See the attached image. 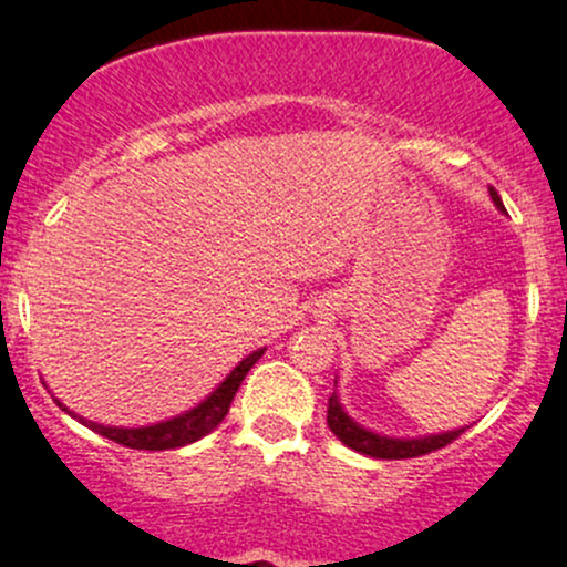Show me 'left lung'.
<instances>
[{"label": "left lung", "instance_id": "left-lung-1", "mask_svg": "<svg viewBox=\"0 0 567 567\" xmlns=\"http://www.w3.org/2000/svg\"><path fill=\"white\" fill-rule=\"evenodd\" d=\"M489 198H493L495 208L506 214L504 203H501V195L489 187ZM337 383V380H334ZM327 423L332 429V434L340 439L346 447L355 450V453L369 455V457H383V461H402V457H417L425 453H434V450L444 447L453 439H457L463 431L468 429H455V431H442V434H429V436H385L374 434L372 429H364L361 423H355L346 410H342L340 396L332 393L329 396V410H327Z\"/></svg>", "mask_w": 567, "mask_h": 567}]
</instances>
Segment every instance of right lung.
Here are the masks:
<instances>
[{"instance_id": "right-lung-1", "label": "right lung", "mask_w": 567, "mask_h": 567, "mask_svg": "<svg viewBox=\"0 0 567 567\" xmlns=\"http://www.w3.org/2000/svg\"><path fill=\"white\" fill-rule=\"evenodd\" d=\"M265 348H259V351H254L246 355L244 361H240L238 367L233 369L230 374H227L225 380H221L219 385L214 388L212 393H208L206 399H203L200 404H195L193 410L182 412V415L176 417H168V421H161V423H152V425H136V429H120V425H104V423H93L87 421V417L78 415L74 410H69L66 404H61L59 399H55V404L61 406L66 415H72L74 421H80L82 425H87V429L95 431V434L112 439V442L123 444V447H131V450H174V447H184V444H193L203 439L206 434H212V431L225 421L227 410H230V402L235 396V391H238L240 383H244V378L249 374V369L257 364L259 359H262Z\"/></svg>"}]
</instances>
